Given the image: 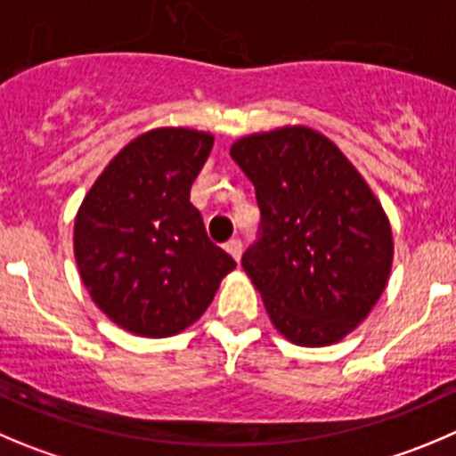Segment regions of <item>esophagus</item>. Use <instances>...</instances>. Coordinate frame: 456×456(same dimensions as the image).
Returning <instances> with one entry per match:
<instances>
[{
    "mask_svg": "<svg viewBox=\"0 0 456 456\" xmlns=\"http://www.w3.org/2000/svg\"><path fill=\"white\" fill-rule=\"evenodd\" d=\"M225 250H228V253L232 255V257L237 259V262H240V257H241V248H244V246H241V240H231V241H225V246H224Z\"/></svg>",
    "mask_w": 456,
    "mask_h": 456,
    "instance_id": "esophagus-1",
    "label": "esophagus"
}]
</instances>
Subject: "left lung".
Returning a JSON list of instances; mask_svg holds the SVG:
<instances>
[{"label":"left lung","instance_id":"8db88e82","mask_svg":"<svg viewBox=\"0 0 456 456\" xmlns=\"http://www.w3.org/2000/svg\"><path fill=\"white\" fill-rule=\"evenodd\" d=\"M262 224L241 266L277 331L300 346L342 340L370 315L392 271L387 215L346 156L309 127L240 138Z\"/></svg>","mask_w":456,"mask_h":456}]
</instances>
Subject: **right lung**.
Returning a JSON list of instances; mask_svg holds the SVG:
<instances>
[{
    "mask_svg": "<svg viewBox=\"0 0 456 456\" xmlns=\"http://www.w3.org/2000/svg\"><path fill=\"white\" fill-rule=\"evenodd\" d=\"M212 142L210 134L185 127L141 134L111 159L77 210V271L91 300L125 331H183L237 266L208 240L190 203Z\"/></svg>",
    "mask_w": 456,
    "mask_h": 456,
    "instance_id": "add662e5",
    "label": "right lung"
}]
</instances>
